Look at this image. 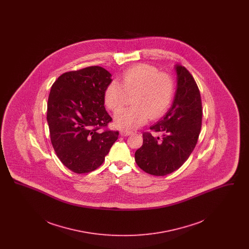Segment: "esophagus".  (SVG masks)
<instances>
[{
	"instance_id": "esophagus-1",
	"label": "esophagus",
	"mask_w": 249,
	"mask_h": 249,
	"mask_svg": "<svg viewBox=\"0 0 249 249\" xmlns=\"http://www.w3.org/2000/svg\"><path fill=\"white\" fill-rule=\"evenodd\" d=\"M131 133H132V131H130V130H122L120 131L121 136H129Z\"/></svg>"
}]
</instances>
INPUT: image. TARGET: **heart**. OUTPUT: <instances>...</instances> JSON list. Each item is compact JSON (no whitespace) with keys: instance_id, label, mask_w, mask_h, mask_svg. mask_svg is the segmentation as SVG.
<instances>
[{"instance_id":"obj_1","label":"heart","mask_w":249,"mask_h":249,"mask_svg":"<svg viewBox=\"0 0 249 249\" xmlns=\"http://www.w3.org/2000/svg\"><path fill=\"white\" fill-rule=\"evenodd\" d=\"M175 91L173 78L159 72L153 65L140 63L123 71L121 84L112 81L105 90V103L113 112L125 105L128 95H132V107L119 110L115 124L119 129L132 130L146 122L148 118L162 117L170 107Z\"/></svg>"}]
</instances>
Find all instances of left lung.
<instances>
[{"label": "left lung", "instance_id": "8db88e82", "mask_svg": "<svg viewBox=\"0 0 249 249\" xmlns=\"http://www.w3.org/2000/svg\"><path fill=\"white\" fill-rule=\"evenodd\" d=\"M178 88L173 105L164 118L142 133V144L135 161L142 171L163 177L184 164L196 146L201 128V93L193 76L184 66L176 65ZM160 133V137H157Z\"/></svg>", "mask_w": 249, "mask_h": 249}]
</instances>
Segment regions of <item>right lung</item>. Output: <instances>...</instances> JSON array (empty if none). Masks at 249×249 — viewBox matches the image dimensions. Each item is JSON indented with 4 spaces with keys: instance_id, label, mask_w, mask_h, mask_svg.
<instances>
[{
    "instance_id": "right-lung-1",
    "label": "right lung",
    "mask_w": 249,
    "mask_h": 249,
    "mask_svg": "<svg viewBox=\"0 0 249 249\" xmlns=\"http://www.w3.org/2000/svg\"><path fill=\"white\" fill-rule=\"evenodd\" d=\"M103 67L89 66L62 73L48 96L50 140L59 160L76 174L103 164L119 131L106 128L112 118L105 108V90L112 82Z\"/></svg>"
}]
</instances>
